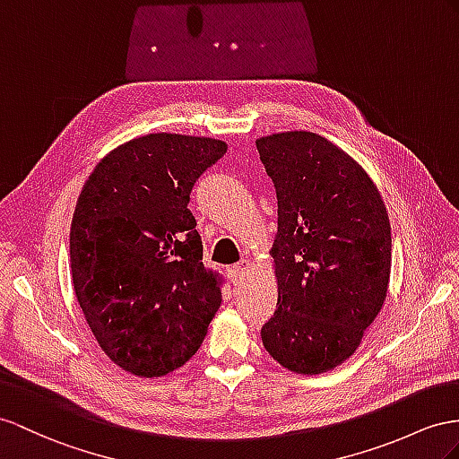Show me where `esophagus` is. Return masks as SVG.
<instances>
[{
    "instance_id": "esophagus-1",
    "label": "esophagus",
    "mask_w": 459,
    "mask_h": 459,
    "mask_svg": "<svg viewBox=\"0 0 459 459\" xmlns=\"http://www.w3.org/2000/svg\"><path fill=\"white\" fill-rule=\"evenodd\" d=\"M250 269H252V264L248 262V260H242V262H238L237 265L232 267V279H234V283H240V281L250 273Z\"/></svg>"
}]
</instances>
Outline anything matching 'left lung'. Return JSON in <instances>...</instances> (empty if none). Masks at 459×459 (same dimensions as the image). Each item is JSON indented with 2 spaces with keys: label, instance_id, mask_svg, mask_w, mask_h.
Wrapping results in <instances>:
<instances>
[{
  "label": "left lung",
  "instance_id": "8db88e82",
  "mask_svg": "<svg viewBox=\"0 0 459 459\" xmlns=\"http://www.w3.org/2000/svg\"><path fill=\"white\" fill-rule=\"evenodd\" d=\"M255 147L277 192V310L262 342L290 372L322 374L359 349L384 307L390 217L367 170L325 137L302 129Z\"/></svg>",
  "mask_w": 459,
  "mask_h": 459
}]
</instances>
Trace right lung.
Instances as JSON below:
<instances>
[{"label":"right lung","mask_w":459,"mask_h":459,"mask_svg":"<svg viewBox=\"0 0 459 459\" xmlns=\"http://www.w3.org/2000/svg\"><path fill=\"white\" fill-rule=\"evenodd\" d=\"M225 152L213 137L141 135L100 159L79 194L69 232L75 297L126 372L157 378L180 368L221 307L222 277L202 262L187 204Z\"/></svg>","instance_id":"add662e5"}]
</instances>
